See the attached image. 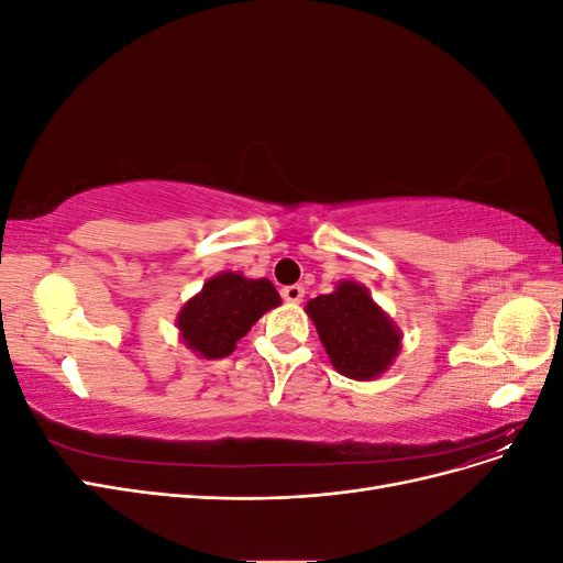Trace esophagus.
I'll return each instance as SVG.
<instances>
[{
	"mask_svg": "<svg viewBox=\"0 0 563 563\" xmlns=\"http://www.w3.org/2000/svg\"><path fill=\"white\" fill-rule=\"evenodd\" d=\"M305 296V288L300 284H291V286H284L282 288V298L286 302H300Z\"/></svg>",
	"mask_w": 563,
	"mask_h": 563,
	"instance_id": "34e87169",
	"label": "esophagus"
}]
</instances>
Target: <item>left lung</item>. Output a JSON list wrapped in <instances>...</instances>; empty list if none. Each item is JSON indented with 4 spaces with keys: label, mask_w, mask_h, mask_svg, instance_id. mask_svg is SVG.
Returning <instances> with one entry per match:
<instances>
[{
    "label": "left lung",
    "mask_w": 563,
    "mask_h": 563,
    "mask_svg": "<svg viewBox=\"0 0 563 563\" xmlns=\"http://www.w3.org/2000/svg\"><path fill=\"white\" fill-rule=\"evenodd\" d=\"M305 310L314 321L331 364L347 378L380 376L399 352L397 327L356 282L338 284L333 294L317 296Z\"/></svg>",
    "instance_id": "8db88e82"
}]
</instances>
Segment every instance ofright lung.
<instances>
[{"instance_id": "right-lung-1", "label": "right lung", "mask_w": 563, "mask_h": 563, "mask_svg": "<svg viewBox=\"0 0 563 563\" xmlns=\"http://www.w3.org/2000/svg\"><path fill=\"white\" fill-rule=\"evenodd\" d=\"M282 302L277 288L267 279H246L223 272L203 284L201 294L185 302L178 314V329L185 345L207 360L228 356L236 340L267 310Z\"/></svg>"}]
</instances>
